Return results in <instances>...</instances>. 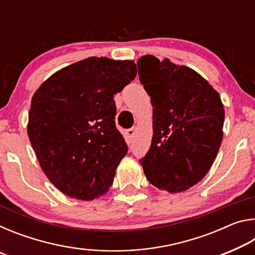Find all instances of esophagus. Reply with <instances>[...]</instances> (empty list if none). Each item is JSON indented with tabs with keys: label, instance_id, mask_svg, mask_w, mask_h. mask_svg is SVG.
I'll return each instance as SVG.
<instances>
[{
	"label": "esophagus",
	"instance_id": "obj_1",
	"mask_svg": "<svg viewBox=\"0 0 255 255\" xmlns=\"http://www.w3.org/2000/svg\"><path fill=\"white\" fill-rule=\"evenodd\" d=\"M136 132H137V128H136V127H132V128H129V129H128V130H127V135H128V137L132 138L133 136L136 135Z\"/></svg>",
	"mask_w": 255,
	"mask_h": 255
}]
</instances>
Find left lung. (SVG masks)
<instances>
[{
  "label": "left lung",
  "mask_w": 255,
  "mask_h": 255,
  "mask_svg": "<svg viewBox=\"0 0 255 255\" xmlns=\"http://www.w3.org/2000/svg\"><path fill=\"white\" fill-rule=\"evenodd\" d=\"M137 65L154 107L152 144L139 163L159 190L185 191L208 173L221 147L225 118L221 97L199 73L169 58L145 55Z\"/></svg>",
  "instance_id": "1"
}]
</instances>
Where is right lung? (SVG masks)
Instances as JSON below:
<instances>
[{
  "label": "right lung",
  "mask_w": 255,
  "mask_h": 255,
  "mask_svg": "<svg viewBox=\"0 0 255 255\" xmlns=\"http://www.w3.org/2000/svg\"><path fill=\"white\" fill-rule=\"evenodd\" d=\"M137 75L132 60L89 57L55 72L31 99L27 131L41 170L60 192L93 200L127 154L116 93Z\"/></svg>",
  "instance_id": "add662e5"
}]
</instances>
